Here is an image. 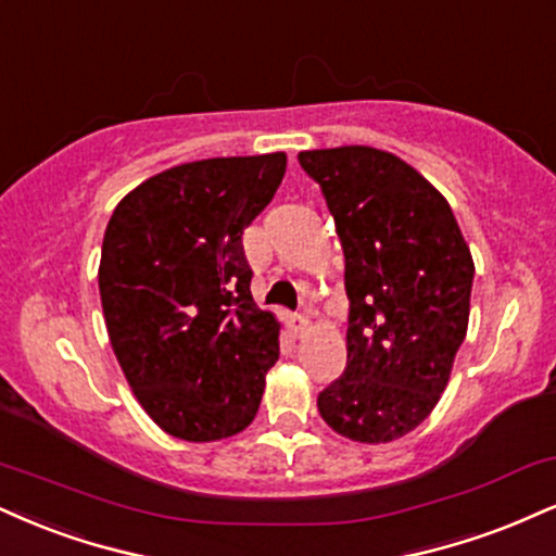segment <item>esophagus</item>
I'll return each instance as SVG.
<instances>
[{
    "mask_svg": "<svg viewBox=\"0 0 556 556\" xmlns=\"http://www.w3.org/2000/svg\"><path fill=\"white\" fill-rule=\"evenodd\" d=\"M287 326H290V331L295 333V337H303V333L307 331V326H311V320H307V316H290Z\"/></svg>",
    "mask_w": 556,
    "mask_h": 556,
    "instance_id": "1",
    "label": "esophagus"
}]
</instances>
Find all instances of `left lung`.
<instances>
[{
  "instance_id": "left-lung-1",
  "label": "left lung",
  "mask_w": 556,
  "mask_h": 556,
  "mask_svg": "<svg viewBox=\"0 0 556 556\" xmlns=\"http://www.w3.org/2000/svg\"><path fill=\"white\" fill-rule=\"evenodd\" d=\"M344 249L346 367L318 393L346 440L391 443L422 425L469 329L473 258L451 204L409 163L350 144L298 155Z\"/></svg>"
}]
</instances>
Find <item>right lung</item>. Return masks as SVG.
Listing matches in <instances>:
<instances>
[{"label": "right lung", "instance_id": "right-lung-1", "mask_svg": "<svg viewBox=\"0 0 556 556\" xmlns=\"http://www.w3.org/2000/svg\"><path fill=\"white\" fill-rule=\"evenodd\" d=\"M285 168V152L176 165L126 193L105 227L98 287L113 354L173 438L214 443L256 417L279 320L253 303L243 230Z\"/></svg>", "mask_w": 556, "mask_h": 556}]
</instances>
